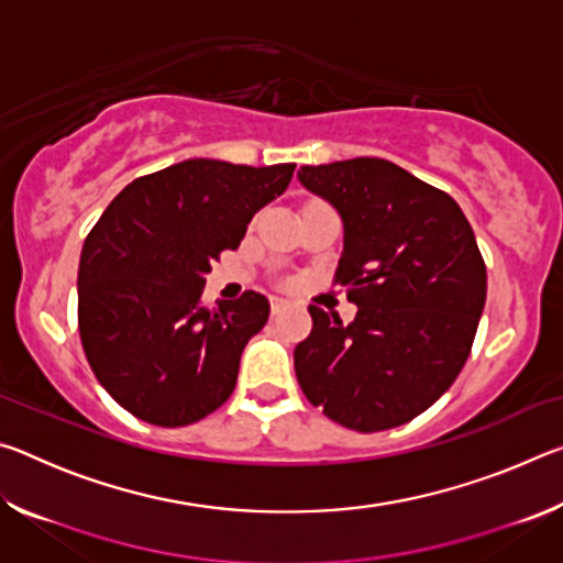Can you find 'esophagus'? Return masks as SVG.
Wrapping results in <instances>:
<instances>
[{
    "mask_svg": "<svg viewBox=\"0 0 563 563\" xmlns=\"http://www.w3.org/2000/svg\"><path fill=\"white\" fill-rule=\"evenodd\" d=\"M285 308H288V300H283V298H271V312H273V316H278V312H283Z\"/></svg>",
    "mask_w": 563,
    "mask_h": 563,
    "instance_id": "34e87169",
    "label": "esophagus"
}]
</instances>
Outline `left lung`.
Masks as SVG:
<instances>
[{
  "instance_id": "left-lung-1",
  "label": "left lung",
  "mask_w": 563,
  "mask_h": 563,
  "mask_svg": "<svg viewBox=\"0 0 563 563\" xmlns=\"http://www.w3.org/2000/svg\"><path fill=\"white\" fill-rule=\"evenodd\" d=\"M298 180L342 221L338 280L350 325L310 305L295 347L305 397L355 432L393 430L434 405L470 357L487 268L452 196L385 158L302 166Z\"/></svg>"
}]
</instances>
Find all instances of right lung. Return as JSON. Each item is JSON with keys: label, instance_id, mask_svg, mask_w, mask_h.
<instances>
[{"label": "right lung", "instance_id": "1", "mask_svg": "<svg viewBox=\"0 0 563 563\" xmlns=\"http://www.w3.org/2000/svg\"><path fill=\"white\" fill-rule=\"evenodd\" d=\"M292 170L188 158L131 180L91 228L79 261L81 345L101 387L133 417L184 427L231 397L271 302L247 290L206 310V275L285 194Z\"/></svg>", "mask_w": 563, "mask_h": 563}]
</instances>
